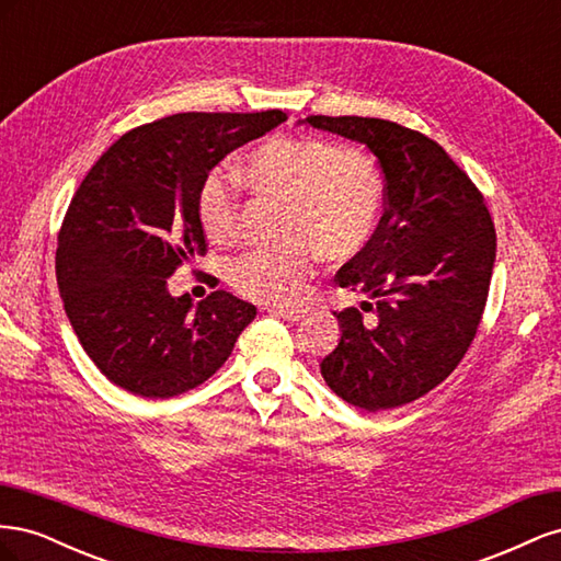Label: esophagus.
Wrapping results in <instances>:
<instances>
[{
  "instance_id": "obj_1",
  "label": "esophagus",
  "mask_w": 561,
  "mask_h": 561,
  "mask_svg": "<svg viewBox=\"0 0 561 561\" xmlns=\"http://www.w3.org/2000/svg\"><path fill=\"white\" fill-rule=\"evenodd\" d=\"M268 311L278 316V318H285V320H299L304 318V309L301 307H280V304H276V307H268Z\"/></svg>"
}]
</instances>
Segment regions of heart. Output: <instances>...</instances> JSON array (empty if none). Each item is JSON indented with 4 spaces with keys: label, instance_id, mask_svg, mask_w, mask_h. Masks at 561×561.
<instances>
[{
    "label": "heart",
    "instance_id": "1",
    "mask_svg": "<svg viewBox=\"0 0 561 561\" xmlns=\"http://www.w3.org/2000/svg\"><path fill=\"white\" fill-rule=\"evenodd\" d=\"M243 175L266 201L283 203L280 245L254 248L227 264L236 293L254 301H293L318 257L346 262L375 239L383 210V178L375 159L325 138L276 135L254 147ZM196 213L217 245L236 241L243 203L233 178L213 173L203 182Z\"/></svg>",
    "mask_w": 561,
    "mask_h": 561
}]
</instances>
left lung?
Returning a JSON list of instances; mask_svg holds the SVG:
<instances>
[{
    "label": "left lung",
    "mask_w": 561,
    "mask_h": 561,
    "mask_svg": "<svg viewBox=\"0 0 561 561\" xmlns=\"http://www.w3.org/2000/svg\"><path fill=\"white\" fill-rule=\"evenodd\" d=\"M304 122L367 145L381 165L379 229L334 276L375 304L334 313L342 339L320 371L348 404L393 410L443 383L478 334L496 260L494 219L463 168L428 135L369 116ZM369 310L376 316L365 321Z\"/></svg>",
    "instance_id": "obj_1"
}]
</instances>
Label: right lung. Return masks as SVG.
Listing matches in <instances>:
<instances>
[{
    "label": "right lung",
    "mask_w": 561,
    "mask_h": 561,
    "mask_svg": "<svg viewBox=\"0 0 561 561\" xmlns=\"http://www.w3.org/2000/svg\"><path fill=\"white\" fill-rule=\"evenodd\" d=\"M280 110L184 112L124 133L79 184L58 231L67 318L103 375L133 396L186 393L225 365L257 309L215 290L192 309L168 278L208 252L196 201L229 151L276 128Z\"/></svg>",
    "instance_id": "1"
}]
</instances>
